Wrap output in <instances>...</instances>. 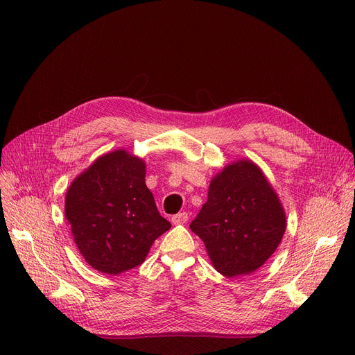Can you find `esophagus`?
Masks as SVG:
<instances>
[{
    "mask_svg": "<svg viewBox=\"0 0 355 355\" xmlns=\"http://www.w3.org/2000/svg\"><path fill=\"white\" fill-rule=\"evenodd\" d=\"M187 221H188V214H187V212H178V214H175V216L171 217V223L175 224V225H178V224H185Z\"/></svg>",
    "mask_w": 355,
    "mask_h": 355,
    "instance_id": "esophagus-1",
    "label": "esophagus"
}]
</instances>
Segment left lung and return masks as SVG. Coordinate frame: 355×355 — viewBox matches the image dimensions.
Segmentation results:
<instances>
[{"mask_svg":"<svg viewBox=\"0 0 355 355\" xmlns=\"http://www.w3.org/2000/svg\"><path fill=\"white\" fill-rule=\"evenodd\" d=\"M214 268L225 277L257 271L278 248L287 217L261 168L240 158L212 177L208 200L190 224Z\"/></svg>","mask_w":355,"mask_h":355,"instance_id":"8db88e82","label":"left lung"}]
</instances>
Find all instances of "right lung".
I'll return each mask as SVG.
<instances>
[{
	"label": "right lung",
	"mask_w": 355,
	"mask_h": 355,
	"mask_svg": "<svg viewBox=\"0 0 355 355\" xmlns=\"http://www.w3.org/2000/svg\"><path fill=\"white\" fill-rule=\"evenodd\" d=\"M64 211L85 261L108 275L143 264L153 243L171 228L146 185V161L123 148L74 178Z\"/></svg>",
	"instance_id": "1"
}]
</instances>
